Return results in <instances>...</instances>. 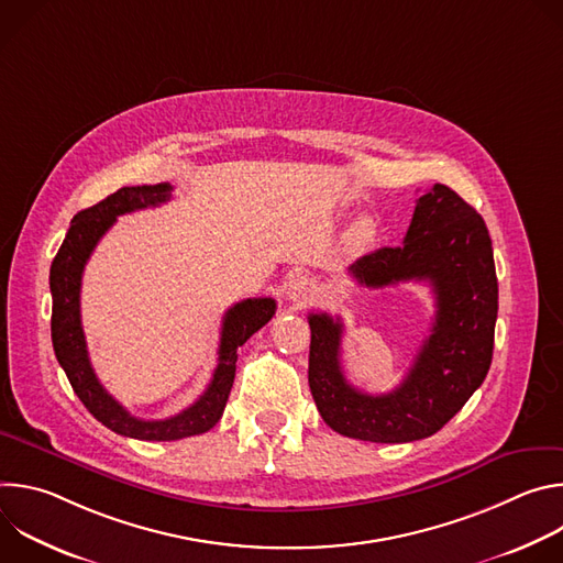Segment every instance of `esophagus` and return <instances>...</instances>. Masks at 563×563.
<instances>
[{
	"mask_svg": "<svg viewBox=\"0 0 563 563\" xmlns=\"http://www.w3.org/2000/svg\"><path fill=\"white\" fill-rule=\"evenodd\" d=\"M289 302L294 305V309H302V307H309L313 300H316V285L307 278H298L289 285Z\"/></svg>",
	"mask_w": 563,
	"mask_h": 563,
	"instance_id": "esophagus-1",
	"label": "esophagus"
}]
</instances>
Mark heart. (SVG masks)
Returning a JSON list of instances; mask_svg holds the SVG:
<instances>
[{
	"label": "heart",
	"mask_w": 563,
	"mask_h": 563,
	"mask_svg": "<svg viewBox=\"0 0 563 563\" xmlns=\"http://www.w3.org/2000/svg\"><path fill=\"white\" fill-rule=\"evenodd\" d=\"M372 233H374V229H372V224L369 222H358L356 224V229H354V238L358 240V243H367V240L372 238Z\"/></svg>",
	"instance_id": "heart-1"
}]
</instances>
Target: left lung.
Listing matches in <instances>:
<instances>
[{"instance_id": "1", "label": "left lung", "mask_w": 563, "mask_h": 563, "mask_svg": "<svg viewBox=\"0 0 563 563\" xmlns=\"http://www.w3.org/2000/svg\"><path fill=\"white\" fill-rule=\"evenodd\" d=\"M363 287L430 283L434 323L404 383L387 394L352 387L341 369L343 323L309 313V389L323 421L343 437L408 443L439 432L484 383L495 347L499 285L488 227L456 191L434 185L417 200L400 247L350 267Z\"/></svg>"}]
</instances>
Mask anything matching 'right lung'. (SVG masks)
Masks as SVG:
<instances>
[{
	"label": "right lung",
	"instance_id": "obj_1",
	"mask_svg": "<svg viewBox=\"0 0 563 563\" xmlns=\"http://www.w3.org/2000/svg\"><path fill=\"white\" fill-rule=\"evenodd\" d=\"M174 187L169 183L122 187L102 202L75 213L64 243L51 265V339L55 356L66 372L73 391L82 400L85 408L115 434L140 439V441H178L211 430L227 406V398L235 376L238 347L245 345L252 334L267 325L276 313L274 298H247L227 309L222 318L218 365L205 394L194 406L176 417L163 421H142L131 417L118 400L98 380L89 361L87 339L79 316V289L82 274L100 238L113 227L115 218L146 207H157L172 200Z\"/></svg>",
	"mask_w": 563,
	"mask_h": 563
}]
</instances>
